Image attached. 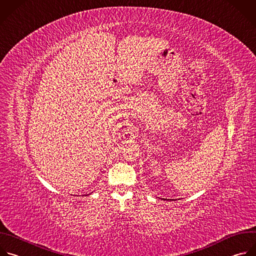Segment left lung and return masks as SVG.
Returning a JSON list of instances; mask_svg holds the SVG:
<instances>
[{
	"label": "left lung",
	"mask_w": 256,
	"mask_h": 256,
	"mask_svg": "<svg viewBox=\"0 0 256 256\" xmlns=\"http://www.w3.org/2000/svg\"><path fill=\"white\" fill-rule=\"evenodd\" d=\"M164 200H166V198H164Z\"/></svg>",
	"instance_id": "left-lung-1"
}]
</instances>
